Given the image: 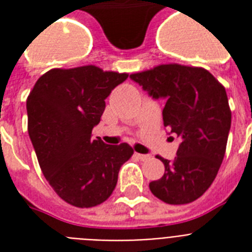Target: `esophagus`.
<instances>
[{
	"instance_id": "1",
	"label": "esophagus",
	"mask_w": 252,
	"mask_h": 252,
	"mask_svg": "<svg viewBox=\"0 0 252 252\" xmlns=\"http://www.w3.org/2000/svg\"><path fill=\"white\" fill-rule=\"evenodd\" d=\"M136 157H137L138 159H141V161H146V159H149L150 156H149V154H140V153H136Z\"/></svg>"
}]
</instances>
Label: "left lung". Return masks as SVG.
Wrapping results in <instances>:
<instances>
[{"label": "left lung", "instance_id": "obj_1", "mask_svg": "<svg viewBox=\"0 0 252 252\" xmlns=\"http://www.w3.org/2000/svg\"><path fill=\"white\" fill-rule=\"evenodd\" d=\"M129 78L153 99H165L163 126L180 141L172 161L159 157L165 174L150 182V191L167 204L195 201L213 183L226 150L231 112L225 87L205 69L178 64Z\"/></svg>", "mask_w": 252, "mask_h": 252}]
</instances>
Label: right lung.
I'll use <instances>...</instances> for the list:
<instances>
[{"label": "right lung", "instance_id": "obj_1", "mask_svg": "<svg viewBox=\"0 0 252 252\" xmlns=\"http://www.w3.org/2000/svg\"><path fill=\"white\" fill-rule=\"evenodd\" d=\"M126 73L94 65L52 69L27 98L29 134L45 179L61 199L78 208L102 204L118 183L119 170L133 154L128 144L107 145L91 130L106 99Z\"/></svg>", "mask_w": 252, "mask_h": 252}]
</instances>
